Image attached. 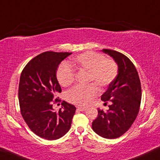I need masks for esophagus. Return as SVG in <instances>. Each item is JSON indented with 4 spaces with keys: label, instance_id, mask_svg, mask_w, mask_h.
I'll use <instances>...</instances> for the list:
<instances>
[{
    "label": "esophagus",
    "instance_id": "34e87169",
    "mask_svg": "<svg viewBox=\"0 0 160 160\" xmlns=\"http://www.w3.org/2000/svg\"><path fill=\"white\" fill-rule=\"evenodd\" d=\"M77 109L78 110H80V111H85L87 110V108H84V107H80V106H78V108H77Z\"/></svg>",
    "mask_w": 160,
    "mask_h": 160
}]
</instances>
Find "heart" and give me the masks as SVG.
<instances>
[{
    "label": "heart",
    "instance_id": "b5f03b06",
    "mask_svg": "<svg viewBox=\"0 0 160 160\" xmlns=\"http://www.w3.org/2000/svg\"><path fill=\"white\" fill-rule=\"evenodd\" d=\"M69 65L74 70L88 72V82H94L100 88H104L111 83L118 72V67L114 61L104 58L101 54L94 52H85L75 56ZM63 64L57 71V78L62 87H68L74 82V70ZM98 88L94 84L87 87H74L67 93V98L71 103L86 105L98 94Z\"/></svg>",
    "mask_w": 160,
    "mask_h": 160
}]
</instances>
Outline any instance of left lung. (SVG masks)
I'll use <instances>...</instances> for the list:
<instances>
[{
  "label": "left lung",
  "instance_id": "8db88e82",
  "mask_svg": "<svg viewBox=\"0 0 160 160\" xmlns=\"http://www.w3.org/2000/svg\"><path fill=\"white\" fill-rule=\"evenodd\" d=\"M102 52L113 59L118 72L101 96L102 101L110 102L109 109L104 111L98 108L92 128L100 137L116 139L123 135L137 118L141 103V83L137 69L127 56L108 49Z\"/></svg>",
  "mask_w": 160,
  "mask_h": 160
}]
</instances>
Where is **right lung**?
Wrapping results in <instances>:
<instances>
[{
	"mask_svg": "<svg viewBox=\"0 0 160 160\" xmlns=\"http://www.w3.org/2000/svg\"><path fill=\"white\" fill-rule=\"evenodd\" d=\"M72 52H45L26 65L20 77L18 100L23 119L37 136L56 140L70 130L76 108L66 102L56 111L53 98L62 88L56 77L58 66Z\"/></svg>",
	"mask_w": 160,
	"mask_h": 160,
	"instance_id": "right-lung-1",
	"label": "right lung"
}]
</instances>
